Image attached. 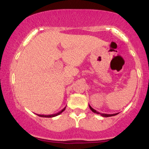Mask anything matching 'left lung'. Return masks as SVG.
<instances>
[{"label":"left lung","instance_id":"8db88e82","mask_svg":"<svg viewBox=\"0 0 149 149\" xmlns=\"http://www.w3.org/2000/svg\"><path fill=\"white\" fill-rule=\"evenodd\" d=\"M89 107H90V109H91V111H92V112L95 113H97V114H100V115L102 116H103V117H111V116H113L117 115V114H118V113H114V114H106V113H100V112L97 111L96 110H95V109H94L93 108H92L91 107H90V104H89Z\"/></svg>","mask_w":149,"mask_h":149}]
</instances>
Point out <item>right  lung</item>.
Segmentation results:
<instances>
[{
  "label": "right lung",
  "instance_id": "obj_1",
  "mask_svg": "<svg viewBox=\"0 0 149 149\" xmlns=\"http://www.w3.org/2000/svg\"><path fill=\"white\" fill-rule=\"evenodd\" d=\"M65 109H66V107H64V109H62V110L60 111H59L58 113H54V114H51V115H39V114H37L38 116H40V117H43V118H52V117H55V116H57L58 115H59V114H61V113H62L65 110Z\"/></svg>",
  "mask_w": 149,
  "mask_h": 149
}]
</instances>
